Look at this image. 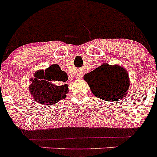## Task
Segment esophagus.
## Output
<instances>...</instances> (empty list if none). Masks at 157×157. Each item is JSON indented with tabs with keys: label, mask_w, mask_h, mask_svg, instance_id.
<instances>
[{
	"label": "esophagus",
	"mask_w": 157,
	"mask_h": 157,
	"mask_svg": "<svg viewBox=\"0 0 157 157\" xmlns=\"http://www.w3.org/2000/svg\"><path fill=\"white\" fill-rule=\"evenodd\" d=\"M77 79H81V78H82V76H81V75L77 76Z\"/></svg>",
	"instance_id": "34e87169"
}]
</instances>
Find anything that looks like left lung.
<instances>
[{"label":"left lung","mask_w":157,"mask_h":157,"mask_svg":"<svg viewBox=\"0 0 157 157\" xmlns=\"http://www.w3.org/2000/svg\"><path fill=\"white\" fill-rule=\"evenodd\" d=\"M94 95L105 93L112 101L120 100L127 94L130 86L128 74L119 65L103 64L84 76Z\"/></svg>","instance_id":"8db88e82"}]
</instances>
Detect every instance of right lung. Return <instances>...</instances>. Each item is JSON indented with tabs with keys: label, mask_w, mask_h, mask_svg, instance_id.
Listing matches in <instances>:
<instances>
[{
	"label": "right lung",
	"mask_w": 157,
	"mask_h": 157,
	"mask_svg": "<svg viewBox=\"0 0 157 157\" xmlns=\"http://www.w3.org/2000/svg\"><path fill=\"white\" fill-rule=\"evenodd\" d=\"M53 80L62 81L63 85H54ZM67 80V74L58 64H52L45 71H37L30 80L29 92L33 100L42 105H52L64 99L68 93V85L64 83Z\"/></svg>",
	"instance_id": "add662e5"
}]
</instances>
